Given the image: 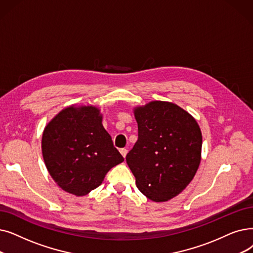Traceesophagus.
<instances>
[{
	"instance_id": "obj_1",
	"label": "esophagus",
	"mask_w": 253,
	"mask_h": 253,
	"mask_svg": "<svg viewBox=\"0 0 253 253\" xmlns=\"http://www.w3.org/2000/svg\"><path fill=\"white\" fill-rule=\"evenodd\" d=\"M120 153L122 154V156L125 158L126 155H127V150H126V149H121V150H120Z\"/></svg>"
}]
</instances>
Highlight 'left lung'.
Listing matches in <instances>:
<instances>
[{"label": "left lung", "instance_id": "left-lung-1", "mask_svg": "<svg viewBox=\"0 0 253 253\" xmlns=\"http://www.w3.org/2000/svg\"><path fill=\"white\" fill-rule=\"evenodd\" d=\"M138 139L126 156L138 190L162 203L192 181L202 159L203 136L196 120L172 102L135 106Z\"/></svg>", "mask_w": 253, "mask_h": 253}]
</instances>
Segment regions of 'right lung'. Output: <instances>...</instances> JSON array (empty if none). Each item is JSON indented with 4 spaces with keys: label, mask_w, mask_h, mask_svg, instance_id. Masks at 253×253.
I'll use <instances>...</instances> for the list:
<instances>
[{
    "label": "right lung",
    "mask_w": 253,
    "mask_h": 253,
    "mask_svg": "<svg viewBox=\"0 0 253 253\" xmlns=\"http://www.w3.org/2000/svg\"><path fill=\"white\" fill-rule=\"evenodd\" d=\"M94 105H70L54 116L42 133L45 167L64 191L84 196L100 186L112 168L124 161Z\"/></svg>",
    "instance_id": "right-lung-1"
}]
</instances>
